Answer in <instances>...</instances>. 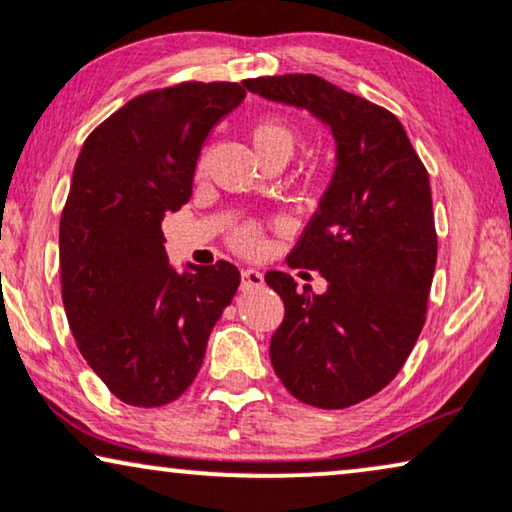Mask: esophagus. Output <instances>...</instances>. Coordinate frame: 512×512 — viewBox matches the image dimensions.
<instances>
[{"label":"esophagus","instance_id":"obj_1","mask_svg":"<svg viewBox=\"0 0 512 512\" xmlns=\"http://www.w3.org/2000/svg\"><path fill=\"white\" fill-rule=\"evenodd\" d=\"M258 286H263V272H258L254 268L242 270V291L258 289Z\"/></svg>","mask_w":512,"mask_h":512}]
</instances>
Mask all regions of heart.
I'll list each match as a JSON object with an SVG mask.
<instances>
[{
  "label": "heart",
  "mask_w": 512,
  "mask_h": 512,
  "mask_svg": "<svg viewBox=\"0 0 512 512\" xmlns=\"http://www.w3.org/2000/svg\"><path fill=\"white\" fill-rule=\"evenodd\" d=\"M251 144L263 163H286L300 144V130L282 116H263L249 128ZM230 244L242 254H254L263 244V228L256 221H244L230 233Z\"/></svg>",
  "instance_id": "b5f03b06"
}]
</instances>
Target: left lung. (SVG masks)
I'll return each mask as SVG.
<instances>
[{
	"label": "left lung",
	"instance_id": "left-lung-1",
	"mask_svg": "<svg viewBox=\"0 0 512 512\" xmlns=\"http://www.w3.org/2000/svg\"><path fill=\"white\" fill-rule=\"evenodd\" d=\"M251 93L312 111L338 142V165L319 209L286 258L317 270L326 293L296 289L270 270L284 300L272 368L291 396L340 410L398 375L426 321L438 256L429 172L389 109L314 74L258 76Z\"/></svg>",
	"mask_w": 512,
	"mask_h": 512
}]
</instances>
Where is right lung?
Wrapping results in <instances>:
<instances>
[{"mask_svg": "<svg viewBox=\"0 0 512 512\" xmlns=\"http://www.w3.org/2000/svg\"><path fill=\"white\" fill-rule=\"evenodd\" d=\"M228 81L149 90L90 132L60 219V282L76 347L135 408L184 394L240 286L228 261L167 263L163 219L186 205L209 130L244 100Z\"/></svg>", "mask_w": 512, "mask_h": 512, "instance_id": "1", "label": "right lung"}]
</instances>
